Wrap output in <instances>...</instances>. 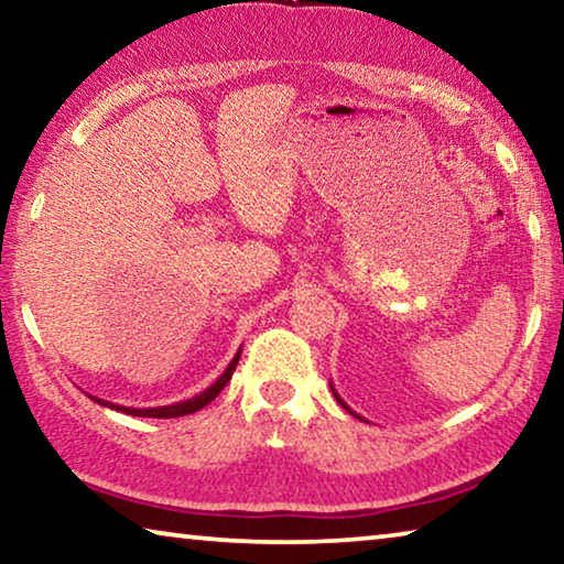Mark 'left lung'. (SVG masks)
Masks as SVG:
<instances>
[{"label": "left lung", "mask_w": 564, "mask_h": 564, "mask_svg": "<svg viewBox=\"0 0 564 564\" xmlns=\"http://www.w3.org/2000/svg\"><path fill=\"white\" fill-rule=\"evenodd\" d=\"M330 390H333V395H336V400H338V403H340V405H343V408H346V410H348V413H352V410H350V408H348V405H346V400H343V398H340V395H338V393H336V388H333V386H330ZM352 415H356V417H360V415H358V413H352Z\"/></svg>", "instance_id": "obj_1"}]
</instances>
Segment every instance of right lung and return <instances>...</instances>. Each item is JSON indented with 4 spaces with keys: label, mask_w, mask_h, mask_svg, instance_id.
Segmentation results:
<instances>
[{
    "label": "right lung",
    "mask_w": 564,
    "mask_h": 564,
    "mask_svg": "<svg viewBox=\"0 0 564 564\" xmlns=\"http://www.w3.org/2000/svg\"><path fill=\"white\" fill-rule=\"evenodd\" d=\"M238 358H241V348H238V352L234 356V360L228 362L226 370L221 376H218V380L214 386H208L206 390H202V393L188 398V400H181V403H174V405H159V408H127V405H117V403H109V400H101V398H91L94 403L99 405H107L111 410H121V413L127 415H137V417H181V415H188V413H196V410H202L204 405L212 403V400L221 393V390L226 388L228 380H231L234 370L238 366Z\"/></svg>",
    "instance_id": "obj_1"
}]
</instances>
